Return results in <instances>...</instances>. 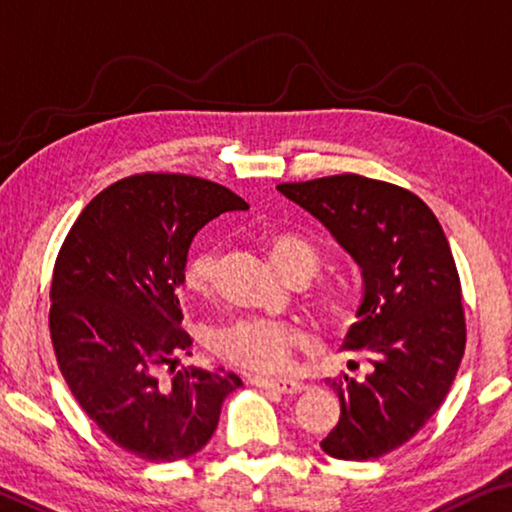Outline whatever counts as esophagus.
I'll return each instance as SVG.
<instances>
[{"instance_id":"1","label":"esophagus","mask_w":512,"mask_h":512,"mask_svg":"<svg viewBox=\"0 0 512 512\" xmlns=\"http://www.w3.org/2000/svg\"><path fill=\"white\" fill-rule=\"evenodd\" d=\"M250 383L262 387V390H273L280 394H299L304 390V383L299 380H290V378H264V376H253Z\"/></svg>"}]
</instances>
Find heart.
<instances>
[{"label":"heart","mask_w":512,"mask_h":512,"mask_svg":"<svg viewBox=\"0 0 512 512\" xmlns=\"http://www.w3.org/2000/svg\"><path fill=\"white\" fill-rule=\"evenodd\" d=\"M271 262L283 276L292 271L306 269L313 271L320 264V253L308 236L290 229H280L269 236ZM215 266H218V253L215 248H201L190 257L185 266V285L192 292H211L215 280ZM362 297L348 285H329L318 297V313L325 325L343 329L357 320ZM306 341L304 329L292 322L266 320V318H239L227 322L213 331L211 348L227 362L239 364L243 369L273 373L283 371L294 352Z\"/></svg>","instance_id":"heart-1"}]
</instances>
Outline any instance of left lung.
Wrapping results in <instances>:
<instances>
[{
	"label": "left lung",
	"mask_w": 512,
	"mask_h": 512,
	"mask_svg": "<svg viewBox=\"0 0 512 512\" xmlns=\"http://www.w3.org/2000/svg\"><path fill=\"white\" fill-rule=\"evenodd\" d=\"M278 190L315 215L362 269L364 299L345 348L362 350L373 371L362 383L327 380L341 420L320 448L348 462L378 459L431 420L464 357L462 283L450 243L406 187L338 174Z\"/></svg>",
	"instance_id": "1"
}]
</instances>
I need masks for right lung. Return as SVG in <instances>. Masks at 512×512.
I'll return each mask as SVG.
<instances>
[{
  "label": "right lung",
  "mask_w": 512,
  "mask_h": 512,
  "mask_svg": "<svg viewBox=\"0 0 512 512\" xmlns=\"http://www.w3.org/2000/svg\"><path fill=\"white\" fill-rule=\"evenodd\" d=\"M246 208L206 178L134 174L83 208L57 253L48 325L62 376L90 420L146 462L199 452L243 385L225 369L160 371L192 345L178 301L192 239Z\"/></svg>",
  "instance_id": "obj_1"
}]
</instances>
